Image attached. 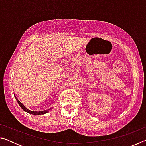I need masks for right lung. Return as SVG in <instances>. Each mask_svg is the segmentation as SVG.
<instances>
[{
  "label": "right lung",
  "instance_id": "1",
  "mask_svg": "<svg viewBox=\"0 0 146 146\" xmlns=\"http://www.w3.org/2000/svg\"><path fill=\"white\" fill-rule=\"evenodd\" d=\"M14 96H15V98H16L17 102H18V104H19L20 107H21L22 109H23V110L24 111L28 113H29V114H32V115H44V114H46V113H48L49 111V110H51V109H53V108H51L50 109H49V110H48L38 111H31V110H28V109H27V108L25 107V106H24L23 103H21V102H20L18 98H17L15 97V95H14Z\"/></svg>",
  "mask_w": 146,
  "mask_h": 146
}]
</instances>
